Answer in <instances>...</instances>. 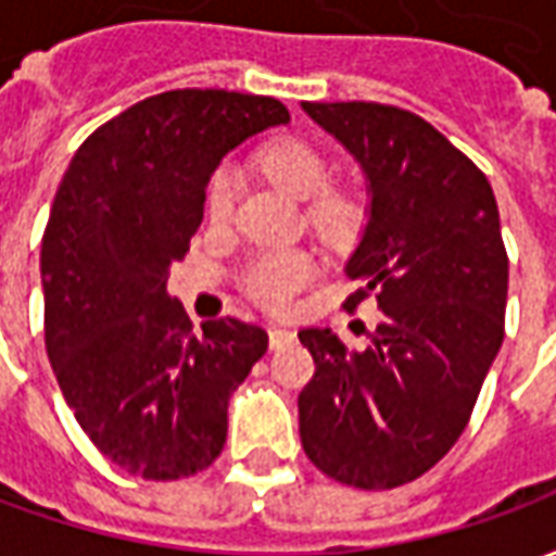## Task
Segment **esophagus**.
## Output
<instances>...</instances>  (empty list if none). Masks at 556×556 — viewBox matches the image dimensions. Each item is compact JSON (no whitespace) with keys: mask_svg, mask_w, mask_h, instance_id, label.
Returning <instances> with one entry per match:
<instances>
[{"mask_svg":"<svg viewBox=\"0 0 556 556\" xmlns=\"http://www.w3.org/2000/svg\"><path fill=\"white\" fill-rule=\"evenodd\" d=\"M267 337H270V349H282L286 342H291V339H294V333H291L289 327L270 325L267 327Z\"/></svg>","mask_w":556,"mask_h":556,"instance_id":"34e87169","label":"esophagus"}]
</instances>
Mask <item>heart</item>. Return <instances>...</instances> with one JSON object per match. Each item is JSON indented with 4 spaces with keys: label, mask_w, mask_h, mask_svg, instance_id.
Here are the masks:
<instances>
[{
    "label": "heart",
    "mask_w": 556,
    "mask_h": 556,
    "mask_svg": "<svg viewBox=\"0 0 556 556\" xmlns=\"http://www.w3.org/2000/svg\"><path fill=\"white\" fill-rule=\"evenodd\" d=\"M265 169L277 178L291 195L298 199H315L313 214L321 223V229L342 231L349 229L351 217H354V205L351 199L339 193H320L330 187L333 169L327 157L309 142L303 139H279L274 146L265 148L262 154ZM235 199H238V181L235 172L217 169L211 175L205 190V214L211 223H226L235 211ZM315 277V262L306 253L298 250H279V253H265L255 258L253 265L243 274V289L253 294L255 301L265 303L270 309H286L291 298L301 289L309 286Z\"/></svg>",
    "instance_id": "b5f03b06"
}]
</instances>
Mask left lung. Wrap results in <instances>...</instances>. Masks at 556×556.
I'll return each instance as SVG.
<instances>
[{"instance_id": "obj_1", "label": "left lung", "mask_w": 556, "mask_h": 556, "mask_svg": "<svg viewBox=\"0 0 556 556\" xmlns=\"http://www.w3.org/2000/svg\"><path fill=\"white\" fill-rule=\"evenodd\" d=\"M361 163L369 219L345 274L381 321L366 351L306 327L315 375L301 443L342 485L384 491L453 450L503 342L509 258L489 178L419 115L384 103H303Z\"/></svg>"}]
</instances>
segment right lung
Instances as JSON below:
<instances>
[{
	"instance_id": "add662e5",
	"label": "right lung",
	"mask_w": 556,
	"mask_h": 556,
	"mask_svg": "<svg viewBox=\"0 0 556 556\" xmlns=\"http://www.w3.org/2000/svg\"><path fill=\"white\" fill-rule=\"evenodd\" d=\"M277 125L289 110L274 98L163 91L98 127L55 190L41 241L47 354L89 441L127 473L166 482L214 465L229 396L267 351L241 318L195 333L166 279L219 160Z\"/></svg>"
}]
</instances>
